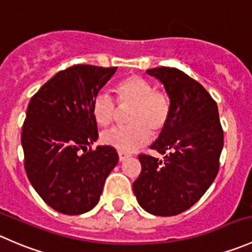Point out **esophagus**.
I'll return each instance as SVG.
<instances>
[{"instance_id": "34e87169", "label": "esophagus", "mask_w": 252, "mask_h": 252, "mask_svg": "<svg viewBox=\"0 0 252 252\" xmlns=\"http://www.w3.org/2000/svg\"><path fill=\"white\" fill-rule=\"evenodd\" d=\"M118 156H119V160H120V161L125 160L126 158H128V157H129L128 154L125 153V152H121V151L118 152Z\"/></svg>"}]
</instances>
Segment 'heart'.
<instances>
[{
    "instance_id": "1",
    "label": "heart",
    "mask_w": 252,
    "mask_h": 252,
    "mask_svg": "<svg viewBox=\"0 0 252 252\" xmlns=\"http://www.w3.org/2000/svg\"><path fill=\"white\" fill-rule=\"evenodd\" d=\"M121 108L131 106L125 127H114L101 133V141L121 152L141 148L151 139L152 132L158 134L165 128L170 116V100L163 92L154 91L151 82L139 76L123 79L115 88ZM92 111L96 124L109 126L115 121L118 106L109 94L100 92L93 99Z\"/></svg>"
}]
</instances>
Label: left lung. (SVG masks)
<instances>
[{
	"mask_svg": "<svg viewBox=\"0 0 252 252\" xmlns=\"http://www.w3.org/2000/svg\"><path fill=\"white\" fill-rule=\"evenodd\" d=\"M164 86L170 116L152 149L164 160L138 157L142 170L133 183L139 206L154 216H176L195 205L216 179L223 149L218 106L198 82L170 67L147 69Z\"/></svg>",
	"mask_w": 252,
	"mask_h": 252,
	"instance_id": "left-lung-1",
	"label": "left lung"
}]
</instances>
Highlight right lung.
<instances>
[{
  "mask_svg": "<svg viewBox=\"0 0 252 252\" xmlns=\"http://www.w3.org/2000/svg\"><path fill=\"white\" fill-rule=\"evenodd\" d=\"M116 67L76 64L60 71L31 99L22 131L24 166L39 196L55 211L76 216L93 210L119 161L98 139L93 99Z\"/></svg>",
  "mask_w": 252,
  "mask_h": 252,
  "instance_id": "1",
  "label": "right lung"
}]
</instances>
